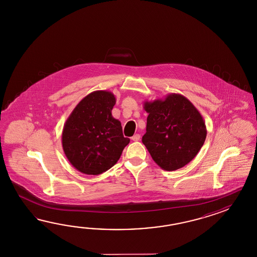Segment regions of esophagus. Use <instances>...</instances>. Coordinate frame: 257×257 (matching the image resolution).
Here are the masks:
<instances>
[{
    "instance_id": "1",
    "label": "esophagus",
    "mask_w": 257,
    "mask_h": 257,
    "mask_svg": "<svg viewBox=\"0 0 257 257\" xmlns=\"http://www.w3.org/2000/svg\"><path fill=\"white\" fill-rule=\"evenodd\" d=\"M140 139H141V135H140V134H135L134 136L131 138V140H132L133 142H138V141H140Z\"/></svg>"
}]
</instances>
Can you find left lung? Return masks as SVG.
Segmentation results:
<instances>
[{
    "label": "left lung",
    "mask_w": 257,
    "mask_h": 257,
    "mask_svg": "<svg viewBox=\"0 0 257 257\" xmlns=\"http://www.w3.org/2000/svg\"><path fill=\"white\" fill-rule=\"evenodd\" d=\"M147 117L142 143L153 161L165 171L184 167L203 146L207 127L200 112L179 93L143 103Z\"/></svg>",
    "instance_id": "obj_1"
}]
</instances>
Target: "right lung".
Returning <instances> with one entry per match:
<instances>
[{
  "label": "right lung",
  "instance_id": "obj_1",
  "mask_svg": "<svg viewBox=\"0 0 257 257\" xmlns=\"http://www.w3.org/2000/svg\"><path fill=\"white\" fill-rule=\"evenodd\" d=\"M115 95L94 91L82 98L67 118L61 142L71 165L82 174L97 175L114 166L131 140L112 115Z\"/></svg>",
  "mask_w": 257,
  "mask_h": 257
}]
</instances>
